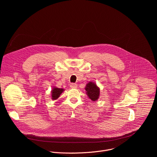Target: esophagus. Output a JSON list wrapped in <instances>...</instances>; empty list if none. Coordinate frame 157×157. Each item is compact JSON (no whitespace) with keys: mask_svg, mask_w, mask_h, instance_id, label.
<instances>
[{"mask_svg":"<svg viewBox=\"0 0 157 157\" xmlns=\"http://www.w3.org/2000/svg\"><path fill=\"white\" fill-rule=\"evenodd\" d=\"M70 87H71V88H77L78 85H77L76 84H75V83H71Z\"/></svg>","mask_w":157,"mask_h":157,"instance_id":"1","label":"esophagus"}]
</instances>
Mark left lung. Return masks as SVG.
Returning <instances> with one entry per match:
<instances>
[{"mask_svg": "<svg viewBox=\"0 0 157 157\" xmlns=\"http://www.w3.org/2000/svg\"><path fill=\"white\" fill-rule=\"evenodd\" d=\"M85 89L87 96L93 101L98 99L99 96V89L95 83L92 82H89L86 84Z\"/></svg>", "mask_w": 157, "mask_h": 157, "instance_id": "8db88e82", "label": "left lung"}]
</instances>
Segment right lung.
I'll use <instances>...</instances> for the list:
<instances>
[{"label": "right lung", "mask_w": 157, "mask_h": 157, "mask_svg": "<svg viewBox=\"0 0 157 157\" xmlns=\"http://www.w3.org/2000/svg\"><path fill=\"white\" fill-rule=\"evenodd\" d=\"M63 89L54 87L52 90V99H53V100L57 99L59 97L60 94L63 93Z\"/></svg>", "instance_id": "obj_1"}]
</instances>
